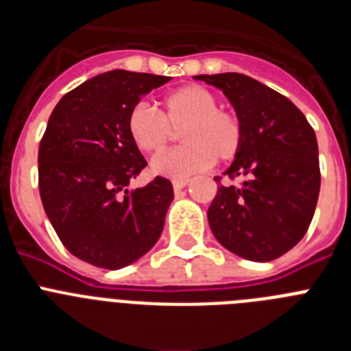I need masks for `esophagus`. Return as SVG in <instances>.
Wrapping results in <instances>:
<instances>
[{"instance_id":"obj_1","label":"esophagus","mask_w":351,"mask_h":351,"mask_svg":"<svg viewBox=\"0 0 351 351\" xmlns=\"http://www.w3.org/2000/svg\"><path fill=\"white\" fill-rule=\"evenodd\" d=\"M186 184H188V179H173L172 181L173 191H181Z\"/></svg>"}]
</instances>
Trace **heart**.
<instances>
[{
	"instance_id": "obj_1",
	"label": "heart",
	"mask_w": 351,
	"mask_h": 351,
	"mask_svg": "<svg viewBox=\"0 0 351 351\" xmlns=\"http://www.w3.org/2000/svg\"><path fill=\"white\" fill-rule=\"evenodd\" d=\"M126 130L138 151L160 153L181 132L184 145L161 153L151 163L154 173L172 179L190 178L218 161H232L244 142L243 119L234 108L218 105V96L204 86L190 84L161 100V114L147 104L132 107Z\"/></svg>"
}]
</instances>
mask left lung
Returning a JSON list of instances; mask_svg holds the SVG:
<instances>
[{"label": "left lung", "instance_id": "8db88e82", "mask_svg": "<svg viewBox=\"0 0 351 351\" xmlns=\"http://www.w3.org/2000/svg\"><path fill=\"white\" fill-rule=\"evenodd\" d=\"M221 89L244 125L243 147L226 170L239 186L218 182L207 210L210 230L226 250L253 260L280 258L308 232L320 193L313 126L287 96L243 73L197 75Z\"/></svg>", "mask_w": 351, "mask_h": 351}]
</instances>
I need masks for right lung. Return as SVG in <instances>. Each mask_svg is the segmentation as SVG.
Segmentation results:
<instances>
[{
	"instance_id": "right-lung-1",
	"label": "right lung",
	"mask_w": 351,
	"mask_h": 351,
	"mask_svg": "<svg viewBox=\"0 0 351 351\" xmlns=\"http://www.w3.org/2000/svg\"><path fill=\"white\" fill-rule=\"evenodd\" d=\"M170 77L112 70L80 84L56 105L38 147L43 209L71 255L101 269L126 267L160 237L172 182L128 190L147 165L126 130L132 107Z\"/></svg>"
}]
</instances>
